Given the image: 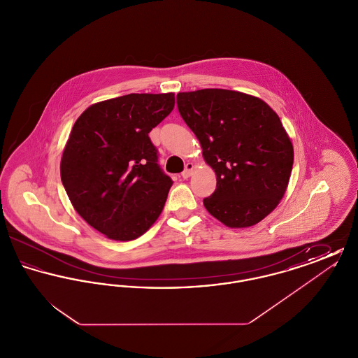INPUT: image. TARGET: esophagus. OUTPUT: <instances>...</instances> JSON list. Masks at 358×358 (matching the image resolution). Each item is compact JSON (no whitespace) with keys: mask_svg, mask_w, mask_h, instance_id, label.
I'll return each instance as SVG.
<instances>
[{"mask_svg":"<svg viewBox=\"0 0 358 358\" xmlns=\"http://www.w3.org/2000/svg\"><path fill=\"white\" fill-rule=\"evenodd\" d=\"M193 169H194V165L192 162H187V165H185V171L181 173L182 178H189L192 176V173H193Z\"/></svg>","mask_w":358,"mask_h":358,"instance_id":"1","label":"esophagus"}]
</instances>
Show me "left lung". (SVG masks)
Returning a JSON list of instances; mask_svg holds the SVG:
<instances>
[{
    "mask_svg": "<svg viewBox=\"0 0 358 358\" xmlns=\"http://www.w3.org/2000/svg\"><path fill=\"white\" fill-rule=\"evenodd\" d=\"M177 106L216 173L206 210L229 228L262 222L285 196L294 162L278 114L256 96L222 88L178 92Z\"/></svg>",
    "mask_w": 358,
    "mask_h": 358,
    "instance_id": "8db88e82",
    "label": "left lung"
}]
</instances>
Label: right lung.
Returning a JSON list of instances; mask_svg holds the SVG:
<instances>
[{
    "label": "right lung",
    "mask_w": 358,
    "mask_h": 358,
    "mask_svg": "<svg viewBox=\"0 0 358 358\" xmlns=\"http://www.w3.org/2000/svg\"><path fill=\"white\" fill-rule=\"evenodd\" d=\"M174 108V94H129L91 104L66 143L60 176L69 201L106 238L142 236L159 217L173 181L149 133Z\"/></svg>",
    "instance_id": "right-lung-1"
}]
</instances>
